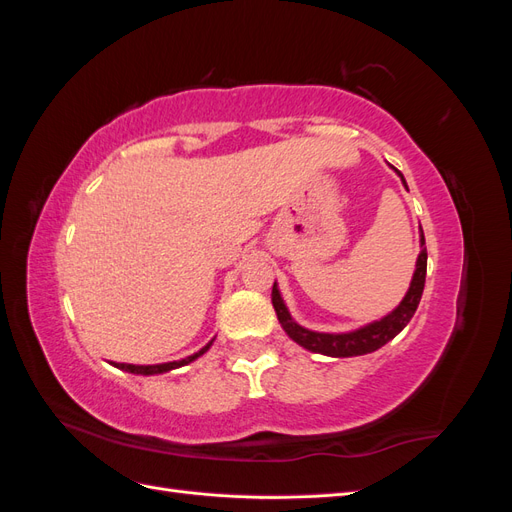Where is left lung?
Here are the masks:
<instances>
[{"label": "left lung", "mask_w": 512, "mask_h": 512, "mask_svg": "<svg viewBox=\"0 0 512 512\" xmlns=\"http://www.w3.org/2000/svg\"><path fill=\"white\" fill-rule=\"evenodd\" d=\"M391 168L395 170L397 177L401 179V183H404V188L408 190V183H406L404 175H401L395 166H391ZM418 232H421V235H418V237H421V252H418L416 269H414V275H412V282H410L406 297L399 301V305L393 309V312L382 316L380 320L367 322L359 329H352V331H346V333H320V331H312V329L301 327V324L290 316L282 292H280V288H277V282H273L271 301H273V307H275L277 320H280L286 335L292 339V342H297L299 346H303L309 352H318V354H324V356H335V359L369 354V352H376L384 344H389L395 335L404 331V327L414 316L416 307H418V303H421V297H423L425 275H427V247H425L423 228Z\"/></svg>", "instance_id": "obj_1"}]
</instances>
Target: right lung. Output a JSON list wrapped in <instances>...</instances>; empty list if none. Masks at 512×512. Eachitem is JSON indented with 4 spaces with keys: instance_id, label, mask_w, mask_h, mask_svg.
Segmentation results:
<instances>
[{
    "instance_id": "1",
    "label": "right lung",
    "mask_w": 512,
    "mask_h": 512,
    "mask_svg": "<svg viewBox=\"0 0 512 512\" xmlns=\"http://www.w3.org/2000/svg\"><path fill=\"white\" fill-rule=\"evenodd\" d=\"M213 339H215V337H213ZM213 339H211V342H209L207 346H203L198 352H194V354H190V356H185V359H181V361L158 363V365H130V363H113V365H115L117 369L128 371V374H138V376H158V374H166V371H173V369H177V367L188 365V363L196 361L198 356H203V354L213 346Z\"/></svg>"
}]
</instances>
